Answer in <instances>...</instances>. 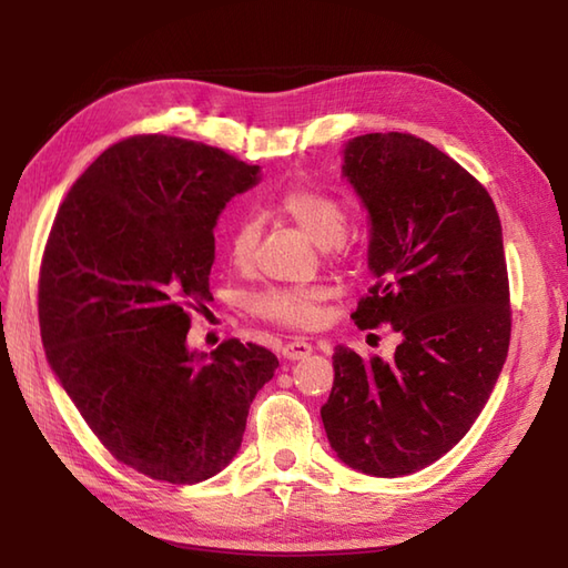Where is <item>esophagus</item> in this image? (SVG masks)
<instances>
[{
    "label": "esophagus",
    "mask_w": 568,
    "mask_h": 568,
    "mask_svg": "<svg viewBox=\"0 0 568 568\" xmlns=\"http://www.w3.org/2000/svg\"><path fill=\"white\" fill-rule=\"evenodd\" d=\"M310 354H312V344L305 342V339H293V342H287V344L283 346V356H285L287 361L307 358Z\"/></svg>",
    "instance_id": "34e87169"
}]
</instances>
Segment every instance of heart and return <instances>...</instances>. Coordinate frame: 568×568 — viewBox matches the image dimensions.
<instances>
[{
	"mask_svg": "<svg viewBox=\"0 0 568 568\" xmlns=\"http://www.w3.org/2000/svg\"><path fill=\"white\" fill-rule=\"evenodd\" d=\"M275 207L287 216L300 232H305L317 246L342 244L346 210L342 200L329 190L315 185H293L283 190L275 200ZM261 222L253 214H241L226 236V253L234 265H246L253 248L258 244ZM327 287L297 285V287H268L253 300V310L263 320L283 324L293 329H310L322 320V303Z\"/></svg>",
	"mask_w": 568,
	"mask_h": 568,
	"instance_id": "obj_1",
	"label": "heart"
}]
</instances>
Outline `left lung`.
I'll return each mask as SVG.
<instances>
[{"label": "left lung", "instance_id": "8db88e82", "mask_svg": "<svg viewBox=\"0 0 568 568\" xmlns=\"http://www.w3.org/2000/svg\"><path fill=\"white\" fill-rule=\"evenodd\" d=\"M342 175L368 212L376 277L352 317L403 342L390 361L336 346L322 422L346 466L397 478L454 449L496 388L510 346L500 216L474 175L400 131L348 141Z\"/></svg>", "mask_w": 568, "mask_h": 568}]
</instances>
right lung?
Segmentation results:
<instances>
[{
	"label": "right lung",
	"mask_w": 568,
	"mask_h": 568,
	"mask_svg": "<svg viewBox=\"0 0 568 568\" xmlns=\"http://www.w3.org/2000/svg\"><path fill=\"white\" fill-rule=\"evenodd\" d=\"M258 171L197 141L131 136L55 214L39 281L45 358L94 437L149 478L220 474L277 368L256 344L187 348L192 312L212 300L216 220Z\"/></svg>",
	"instance_id": "add662e5"
}]
</instances>
